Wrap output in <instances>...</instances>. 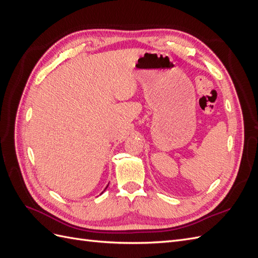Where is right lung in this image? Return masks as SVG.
I'll use <instances>...</instances> for the list:
<instances>
[{"mask_svg":"<svg viewBox=\"0 0 258 258\" xmlns=\"http://www.w3.org/2000/svg\"><path fill=\"white\" fill-rule=\"evenodd\" d=\"M107 186H108V185H107ZM107 186H106V187H105V189H106V188H107ZM105 189H104V190H105ZM104 190H103V191H104ZM103 191H102V192H103Z\"/></svg>","mask_w":258,"mask_h":258,"instance_id":"add662e5","label":"right lung"}]
</instances>
